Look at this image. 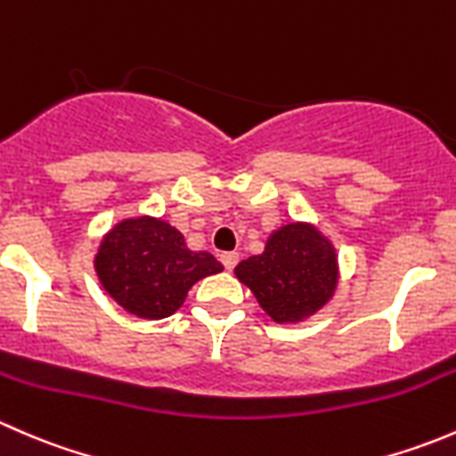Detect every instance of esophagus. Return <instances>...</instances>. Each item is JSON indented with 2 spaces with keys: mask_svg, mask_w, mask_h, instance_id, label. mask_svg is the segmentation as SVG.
Listing matches in <instances>:
<instances>
[{
  "mask_svg": "<svg viewBox=\"0 0 456 456\" xmlns=\"http://www.w3.org/2000/svg\"><path fill=\"white\" fill-rule=\"evenodd\" d=\"M238 260H240V256H238L236 251H224V254H220V262H223L224 269H229V271L238 265Z\"/></svg>",
  "mask_w": 456,
  "mask_h": 456,
  "instance_id": "1",
  "label": "esophagus"
}]
</instances>
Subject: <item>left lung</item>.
<instances>
[{"label":"left lung","mask_w":456,"mask_h":456,"mask_svg":"<svg viewBox=\"0 0 456 456\" xmlns=\"http://www.w3.org/2000/svg\"><path fill=\"white\" fill-rule=\"evenodd\" d=\"M236 275L271 320L300 322L333 297L338 257L315 227L291 223L271 233L260 256L242 260Z\"/></svg>","instance_id":"left-lung-1"}]
</instances>
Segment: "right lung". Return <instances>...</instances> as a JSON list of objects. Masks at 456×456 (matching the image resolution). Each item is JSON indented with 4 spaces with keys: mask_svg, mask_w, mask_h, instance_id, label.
I'll return each instance as SVG.
<instances>
[{
    "mask_svg": "<svg viewBox=\"0 0 456 456\" xmlns=\"http://www.w3.org/2000/svg\"><path fill=\"white\" fill-rule=\"evenodd\" d=\"M94 269L123 309L142 320H163L181 309L199 280L220 273L223 265L207 251L187 249L172 224L139 216L110 229Z\"/></svg>",
    "mask_w": 456,
    "mask_h": 456,
    "instance_id": "right-lung-1",
    "label": "right lung"
}]
</instances>
